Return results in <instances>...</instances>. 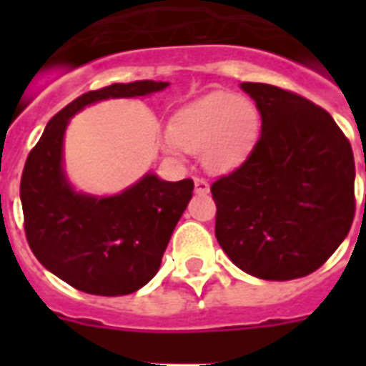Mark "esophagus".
<instances>
[{
	"instance_id": "34e87169",
	"label": "esophagus",
	"mask_w": 366,
	"mask_h": 366,
	"mask_svg": "<svg viewBox=\"0 0 366 366\" xmlns=\"http://www.w3.org/2000/svg\"><path fill=\"white\" fill-rule=\"evenodd\" d=\"M209 189H211V186H209L207 180H203V178H195V192H197V194H209Z\"/></svg>"
}]
</instances>
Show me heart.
<instances>
[{
    "label": "heart",
    "instance_id": "heart-1",
    "mask_svg": "<svg viewBox=\"0 0 366 366\" xmlns=\"http://www.w3.org/2000/svg\"><path fill=\"white\" fill-rule=\"evenodd\" d=\"M260 131L256 106L232 93H211L184 106L169 125L165 148L201 154L212 174H229L243 165Z\"/></svg>",
    "mask_w": 366,
    "mask_h": 366
}]
</instances>
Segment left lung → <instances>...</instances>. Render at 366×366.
I'll list each match as a JSON object with an SVG mask.
<instances>
[{
	"instance_id": "1",
	"label": "left lung",
	"mask_w": 366,
	"mask_h": 366,
	"mask_svg": "<svg viewBox=\"0 0 366 366\" xmlns=\"http://www.w3.org/2000/svg\"><path fill=\"white\" fill-rule=\"evenodd\" d=\"M241 89L260 112L262 134L243 165L211 186L214 235L252 277H304L329 260L352 228V146L310 100L266 83Z\"/></svg>"
}]
</instances>
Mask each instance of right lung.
Returning a JSON list of instances; mask_svg holds the SVG:
<instances>
[{
  "label": "right lung",
  "instance_id": "obj_1",
  "mask_svg": "<svg viewBox=\"0 0 366 366\" xmlns=\"http://www.w3.org/2000/svg\"><path fill=\"white\" fill-rule=\"evenodd\" d=\"M169 81L114 83L89 91L47 123L20 180L28 244L36 258L74 289L123 296L149 283L186 211L194 180L167 182L148 171L119 194L77 192L64 167L70 119L91 104L159 93Z\"/></svg>",
  "mask_w": 366,
  "mask_h": 366
}]
</instances>
